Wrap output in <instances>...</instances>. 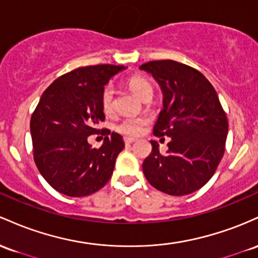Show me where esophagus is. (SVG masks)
<instances>
[{"label": "esophagus", "mask_w": 258, "mask_h": 258, "mask_svg": "<svg viewBox=\"0 0 258 258\" xmlns=\"http://www.w3.org/2000/svg\"><path fill=\"white\" fill-rule=\"evenodd\" d=\"M135 139H132V138H125L124 139V143H125V145H130V144H133V143H135Z\"/></svg>", "instance_id": "obj_1"}]
</instances>
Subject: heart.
<instances>
[{
    "label": "heart",
    "instance_id": "heart-1",
    "mask_svg": "<svg viewBox=\"0 0 258 258\" xmlns=\"http://www.w3.org/2000/svg\"><path fill=\"white\" fill-rule=\"evenodd\" d=\"M128 88L140 97L141 100L146 101L152 97L153 88L151 83L140 75H133L128 79ZM101 106L106 113L113 111L114 108V89L112 85H106L101 94ZM146 125V119L141 117H125L115 125V130L125 137H138L143 133Z\"/></svg>",
    "mask_w": 258,
    "mask_h": 258
}]
</instances>
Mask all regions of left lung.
<instances>
[{"label":"left lung","mask_w":258,"mask_h":258,"mask_svg":"<svg viewBox=\"0 0 258 258\" xmlns=\"http://www.w3.org/2000/svg\"><path fill=\"white\" fill-rule=\"evenodd\" d=\"M140 69L151 74L163 92V109L153 134L170 138L167 153L151 141L144 174L162 192L189 195L212 178L224 155L227 115L212 84L195 68L163 59L145 63Z\"/></svg>","instance_id":"obj_1"}]
</instances>
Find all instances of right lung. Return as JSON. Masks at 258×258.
Listing matches in <instances>:
<instances>
[{"label":"right lung","mask_w":258,"mask_h":258,"mask_svg":"<svg viewBox=\"0 0 258 258\" xmlns=\"http://www.w3.org/2000/svg\"><path fill=\"white\" fill-rule=\"evenodd\" d=\"M124 66L80 67L57 78L43 91L30 119L34 161L54 190L72 198L98 191L113 173L123 138L106 130L100 149L88 137L105 120L101 94Z\"/></svg>","instance_id":"1"}]
</instances>
